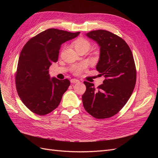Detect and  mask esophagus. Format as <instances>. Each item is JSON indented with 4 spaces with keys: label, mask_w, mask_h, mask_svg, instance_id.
Here are the masks:
<instances>
[{
    "label": "esophagus",
    "mask_w": 158,
    "mask_h": 158,
    "mask_svg": "<svg viewBox=\"0 0 158 158\" xmlns=\"http://www.w3.org/2000/svg\"><path fill=\"white\" fill-rule=\"evenodd\" d=\"M80 82V81H79L78 80L75 79V78H73V79L70 80V82H71V83L75 84V83H78V82Z\"/></svg>",
    "instance_id": "obj_1"
}]
</instances>
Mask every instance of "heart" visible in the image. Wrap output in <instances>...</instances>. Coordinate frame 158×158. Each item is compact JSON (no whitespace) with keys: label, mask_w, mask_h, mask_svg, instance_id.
Instances as JSON below:
<instances>
[{"label":"heart","mask_w":158,"mask_h":158,"mask_svg":"<svg viewBox=\"0 0 158 158\" xmlns=\"http://www.w3.org/2000/svg\"><path fill=\"white\" fill-rule=\"evenodd\" d=\"M73 45L76 51L81 49H85L88 50L90 47L89 43L87 40L82 39V38H79V39L75 40L73 43ZM86 66H87V63H82L74 66L72 70H73V72L75 74H79L82 73L85 68H86Z\"/></svg>","instance_id":"obj_1"}]
</instances>
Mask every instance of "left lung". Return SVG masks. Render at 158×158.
<instances>
[{
	"instance_id": "1",
	"label": "left lung",
	"mask_w": 158,
	"mask_h": 158,
	"mask_svg": "<svg viewBox=\"0 0 158 158\" xmlns=\"http://www.w3.org/2000/svg\"><path fill=\"white\" fill-rule=\"evenodd\" d=\"M86 35L100 47L96 69L106 79L97 88L84 82L86 90L82 95L83 106L95 118L111 117L125 106L135 89L136 70L133 55L125 41L111 32L98 30Z\"/></svg>"
}]
</instances>
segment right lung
Wrapping results in <instances>:
<instances>
[{
  "label": "right lung",
  "mask_w": 158,
  "mask_h": 158,
  "mask_svg": "<svg viewBox=\"0 0 158 158\" xmlns=\"http://www.w3.org/2000/svg\"><path fill=\"white\" fill-rule=\"evenodd\" d=\"M79 34V31L51 28L31 38L23 46L19 56L16 87L22 102L33 113L45 115L59 106L70 82L68 79L51 78L49 69L58 60L61 45Z\"/></svg>",
  "instance_id": "right-lung-1"
}]
</instances>
